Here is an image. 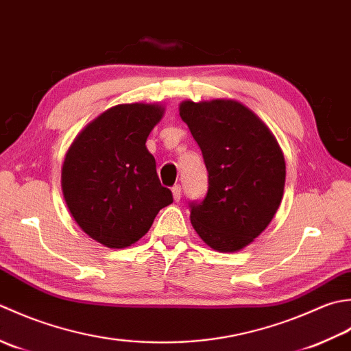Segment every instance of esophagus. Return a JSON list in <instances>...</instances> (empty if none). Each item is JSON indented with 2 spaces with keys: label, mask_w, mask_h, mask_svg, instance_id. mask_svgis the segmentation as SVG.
<instances>
[{
  "label": "esophagus",
  "mask_w": 351,
  "mask_h": 351,
  "mask_svg": "<svg viewBox=\"0 0 351 351\" xmlns=\"http://www.w3.org/2000/svg\"><path fill=\"white\" fill-rule=\"evenodd\" d=\"M173 197H174V202H180L182 198V186L180 184H174L173 186Z\"/></svg>",
  "instance_id": "obj_1"
}]
</instances>
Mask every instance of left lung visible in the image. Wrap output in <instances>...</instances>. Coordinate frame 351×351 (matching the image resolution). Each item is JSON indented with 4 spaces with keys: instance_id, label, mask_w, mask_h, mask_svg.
Listing matches in <instances>:
<instances>
[{
    "instance_id": "1",
    "label": "left lung",
    "mask_w": 351,
    "mask_h": 351,
    "mask_svg": "<svg viewBox=\"0 0 351 351\" xmlns=\"http://www.w3.org/2000/svg\"><path fill=\"white\" fill-rule=\"evenodd\" d=\"M180 118L202 149L207 194L189 203L191 223L213 250L238 252L253 242L276 215L286 165L265 123L239 101H183Z\"/></svg>"
}]
</instances>
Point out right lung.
Returning <instances> with one entry per match:
<instances>
[{
	"label": "right lung",
	"instance_id": "1",
	"mask_svg": "<svg viewBox=\"0 0 351 351\" xmlns=\"http://www.w3.org/2000/svg\"><path fill=\"white\" fill-rule=\"evenodd\" d=\"M159 104H118L84 127L62 167V191L82 230L109 248L144 236L173 203L145 142L163 117Z\"/></svg>",
	"mask_w": 351,
	"mask_h": 351
}]
</instances>
